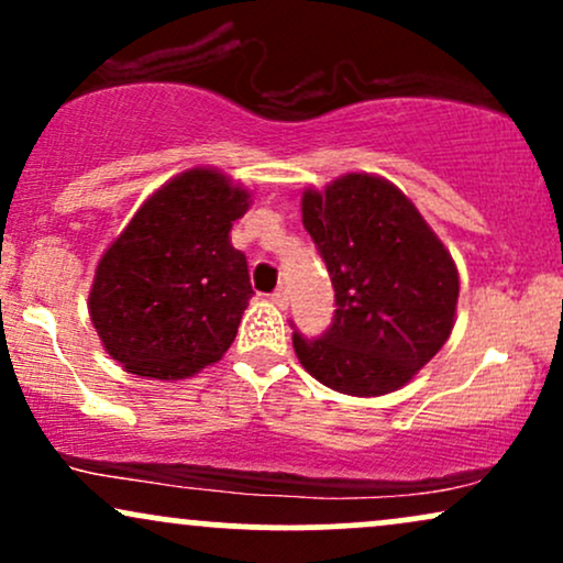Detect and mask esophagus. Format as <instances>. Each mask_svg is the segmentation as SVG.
Wrapping results in <instances>:
<instances>
[{
    "instance_id": "1",
    "label": "esophagus",
    "mask_w": 563,
    "mask_h": 563,
    "mask_svg": "<svg viewBox=\"0 0 563 563\" xmlns=\"http://www.w3.org/2000/svg\"><path fill=\"white\" fill-rule=\"evenodd\" d=\"M273 301H275L280 309H286V307H288V290H286V288H277L275 294H273Z\"/></svg>"
}]
</instances>
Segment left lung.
Listing matches in <instances>:
<instances>
[{
    "instance_id": "1",
    "label": "left lung",
    "mask_w": 563,
    "mask_h": 563,
    "mask_svg": "<svg viewBox=\"0 0 563 563\" xmlns=\"http://www.w3.org/2000/svg\"><path fill=\"white\" fill-rule=\"evenodd\" d=\"M301 222L331 275L335 312L320 339L294 331L296 357L333 391H397L455 325L461 286L450 251L412 200L373 174L307 187Z\"/></svg>"
}]
</instances>
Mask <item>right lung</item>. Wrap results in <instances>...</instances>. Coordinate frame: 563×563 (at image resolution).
Listing matches in <instances>:
<instances>
[{
  "label": "right lung",
  "mask_w": 563,
  "mask_h": 563,
  "mask_svg": "<svg viewBox=\"0 0 563 563\" xmlns=\"http://www.w3.org/2000/svg\"><path fill=\"white\" fill-rule=\"evenodd\" d=\"M249 206V190L214 169L183 172L140 206L89 290V318L115 363L177 380L228 352L254 294L230 243Z\"/></svg>",
  "instance_id": "add662e5"
}]
</instances>
